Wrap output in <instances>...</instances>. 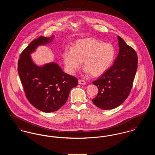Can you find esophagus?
Wrapping results in <instances>:
<instances>
[{
	"instance_id": "obj_1",
	"label": "esophagus",
	"mask_w": 155,
	"mask_h": 155,
	"mask_svg": "<svg viewBox=\"0 0 155 155\" xmlns=\"http://www.w3.org/2000/svg\"><path fill=\"white\" fill-rule=\"evenodd\" d=\"M78 82L80 84H82V85H85L86 84V81L84 80H79Z\"/></svg>"
}]
</instances>
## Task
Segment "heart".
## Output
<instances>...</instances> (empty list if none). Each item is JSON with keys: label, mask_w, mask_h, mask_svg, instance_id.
<instances>
[{"label": "heart", "mask_w": 155, "mask_h": 155, "mask_svg": "<svg viewBox=\"0 0 155 155\" xmlns=\"http://www.w3.org/2000/svg\"><path fill=\"white\" fill-rule=\"evenodd\" d=\"M116 56V50L113 45L92 38L77 41L73 48H67L63 54L69 74H74L84 60L85 72L91 73L93 76L100 75L109 69Z\"/></svg>", "instance_id": "heart-1"}]
</instances>
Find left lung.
<instances>
[{
    "label": "left lung",
    "instance_id": "obj_1",
    "mask_svg": "<svg viewBox=\"0 0 155 155\" xmlns=\"http://www.w3.org/2000/svg\"><path fill=\"white\" fill-rule=\"evenodd\" d=\"M119 53L114 64L92 83L99 89L92 100L97 107L108 110L116 108L130 94L138 68V56L132 47L118 36Z\"/></svg>",
    "mask_w": 155,
    "mask_h": 155
}]
</instances>
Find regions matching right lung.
I'll list each match as a JSON object with an SVG mask.
<instances>
[{
	"instance_id": "right-lung-1",
	"label": "right lung",
	"mask_w": 155,
	"mask_h": 155,
	"mask_svg": "<svg viewBox=\"0 0 155 155\" xmlns=\"http://www.w3.org/2000/svg\"><path fill=\"white\" fill-rule=\"evenodd\" d=\"M39 37L21 52L18 60V73L25 95L30 103L39 110L49 113L59 110L67 102L71 89L78 79L63 71L54 63L36 66L30 54L38 45L52 41V38Z\"/></svg>"
}]
</instances>
